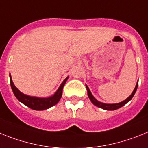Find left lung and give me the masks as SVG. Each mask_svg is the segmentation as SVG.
<instances>
[{"mask_svg":"<svg viewBox=\"0 0 148 148\" xmlns=\"http://www.w3.org/2000/svg\"><path fill=\"white\" fill-rule=\"evenodd\" d=\"M138 83L137 82L136 87H135L134 90H133V92H132V94H131L126 99V100H124V101H122V102L118 103H112V104L103 103H101V102H100V101H98L97 99L95 98V97L92 95V92H90L89 88H88V87L86 85V87L87 92H88V97H89L90 101H92V103H93L94 105H95V106H97V107H100V108H101V109H103V110H118V109H119V108H121V106H124V105H125L127 103L129 102L131 99L133 98V97L134 96L135 93H136V90H137V88H138Z\"/></svg>","mask_w":148,"mask_h":148,"instance_id":"1","label":"left lung"}]
</instances>
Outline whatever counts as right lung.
Listing matches in <instances>:
<instances>
[{"label":"right lung","mask_w":148,"mask_h":148,"mask_svg":"<svg viewBox=\"0 0 148 148\" xmlns=\"http://www.w3.org/2000/svg\"><path fill=\"white\" fill-rule=\"evenodd\" d=\"M10 85H11V88H12V92L14 95L16 97V98L20 102H21L23 104L26 105L27 106L29 107L32 110H45L47 109H49L51 106L56 105L57 103L60 101V98L62 95V89L66 83L67 79L69 78L66 77L65 79L60 86L59 87L58 90L54 93V95L51 97H33V96L27 95H24L22 92H21L14 85L13 82L12 80L11 75H10Z\"/></svg>","instance_id":"add662e5"}]
</instances>
